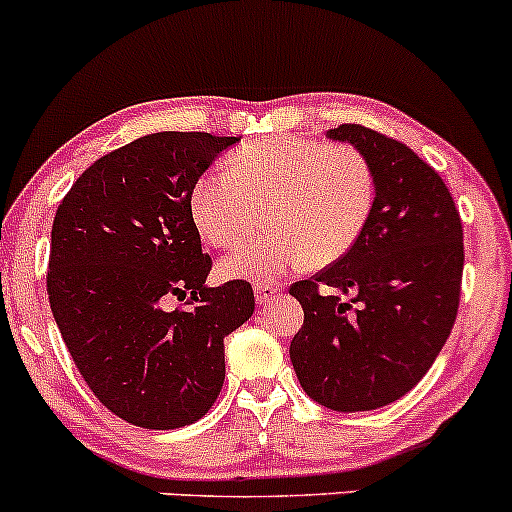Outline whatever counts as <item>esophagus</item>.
Segmentation results:
<instances>
[{
	"label": "esophagus",
	"instance_id": "esophagus-1",
	"mask_svg": "<svg viewBox=\"0 0 512 512\" xmlns=\"http://www.w3.org/2000/svg\"><path fill=\"white\" fill-rule=\"evenodd\" d=\"M278 295H280V290L275 285H256L254 287V297H256L258 307H261V304L273 302Z\"/></svg>",
	"mask_w": 512,
	"mask_h": 512
}]
</instances>
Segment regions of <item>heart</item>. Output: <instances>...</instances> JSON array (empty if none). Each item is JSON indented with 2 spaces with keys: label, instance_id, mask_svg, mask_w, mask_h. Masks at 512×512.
<instances>
[{
  "label": "heart",
  "instance_id": "b5f03b06",
  "mask_svg": "<svg viewBox=\"0 0 512 512\" xmlns=\"http://www.w3.org/2000/svg\"><path fill=\"white\" fill-rule=\"evenodd\" d=\"M229 169L210 166L188 193V215L200 239L225 249L241 237L251 203H266L273 234L246 241L217 266L225 280L271 285L312 261H338L353 249L375 208L377 176L363 149L304 135L246 142Z\"/></svg>",
  "mask_w": 512,
  "mask_h": 512
}]
</instances>
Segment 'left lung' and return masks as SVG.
Listing matches in <instances>:
<instances>
[{
    "label": "left lung",
    "instance_id": "left-lung-1",
    "mask_svg": "<svg viewBox=\"0 0 512 512\" xmlns=\"http://www.w3.org/2000/svg\"><path fill=\"white\" fill-rule=\"evenodd\" d=\"M326 137L367 154L375 208L346 256L290 287L304 309L290 360L317 404L372 411L411 392L450 336L462 220L438 171L413 149L365 125H338Z\"/></svg>",
    "mask_w": 512,
    "mask_h": 512
}]
</instances>
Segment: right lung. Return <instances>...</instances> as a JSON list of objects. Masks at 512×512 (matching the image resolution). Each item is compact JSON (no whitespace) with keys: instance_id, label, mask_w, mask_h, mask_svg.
<instances>
[{"instance_id":"right-lung-1","label":"right lung","mask_w":512,"mask_h":512,"mask_svg":"<svg viewBox=\"0 0 512 512\" xmlns=\"http://www.w3.org/2000/svg\"><path fill=\"white\" fill-rule=\"evenodd\" d=\"M239 137L154 132L96 159L50 234L48 297L96 399L149 430L198 421L225 382V338L254 314L246 280L208 287L191 186ZM171 296L188 299L169 313Z\"/></svg>"}]
</instances>
